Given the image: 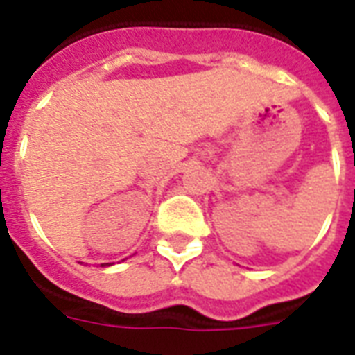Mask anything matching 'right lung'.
Returning <instances> with one entry per match:
<instances>
[{
    "label": "right lung",
    "mask_w": 355,
    "mask_h": 355,
    "mask_svg": "<svg viewBox=\"0 0 355 355\" xmlns=\"http://www.w3.org/2000/svg\"><path fill=\"white\" fill-rule=\"evenodd\" d=\"M101 266H106V263H101Z\"/></svg>",
    "instance_id": "1"
}]
</instances>
